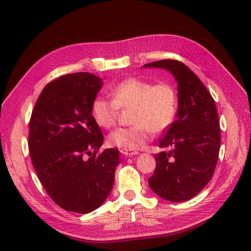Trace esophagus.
<instances>
[{"label": "esophagus", "instance_id": "34e87169", "mask_svg": "<svg viewBox=\"0 0 251 251\" xmlns=\"http://www.w3.org/2000/svg\"><path fill=\"white\" fill-rule=\"evenodd\" d=\"M121 153L123 155L126 157H130V156H135L137 154H139L137 151H131V150H121Z\"/></svg>", "mask_w": 251, "mask_h": 251}]
</instances>
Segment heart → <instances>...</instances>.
I'll list each match as a JSON object with an SVG mask.
<instances>
[{
	"mask_svg": "<svg viewBox=\"0 0 251 251\" xmlns=\"http://www.w3.org/2000/svg\"><path fill=\"white\" fill-rule=\"evenodd\" d=\"M112 100L97 97L92 104L95 122L103 128L113 126L120 109L132 108L129 127H117L108 135L112 147L136 150L150 140L151 130L161 132L172 125L177 112V94L168 83L129 77L110 90Z\"/></svg>",
	"mask_w": 251,
	"mask_h": 251,
	"instance_id": "obj_1",
	"label": "heart"
}]
</instances>
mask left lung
<instances>
[{"label":"left lung","instance_id":"1","mask_svg":"<svg viewBox=\"0 0 251 251\" xmlns=\"http://www.w3.org/2000/svg\"><path fill=\"white\" fill-rule=\"evenodd\" d=\"M145 68L165 69L177 82L178 111L158 147L156 167L149 185L154 193L170 201L193 199L214 175L221 135L218 111L205 85L184 63L165 59Z\"/></svg>","mask_w":251,"mask_h":251}]
</instances>
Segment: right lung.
<instances>
[{
  "label": "right lung",
  "mask_w": 251,
  "mask_h": 251,
  "mask_svg": "<svg viewBox=\"0 0 251 251\" xmlns=\"http://www.w3.org/2000/svg\"><path fill=\"white\" fill-rule=\"evenodd\" d=\"M102 85L88 72L58 77L42 90L31 114L32 164L47 194L67 211L88 214L102 205L121 162L116 149L97 154L103 135L92 104Z\"/></svg>",
  "instance_id": "add662e5"
}]
</instances>
